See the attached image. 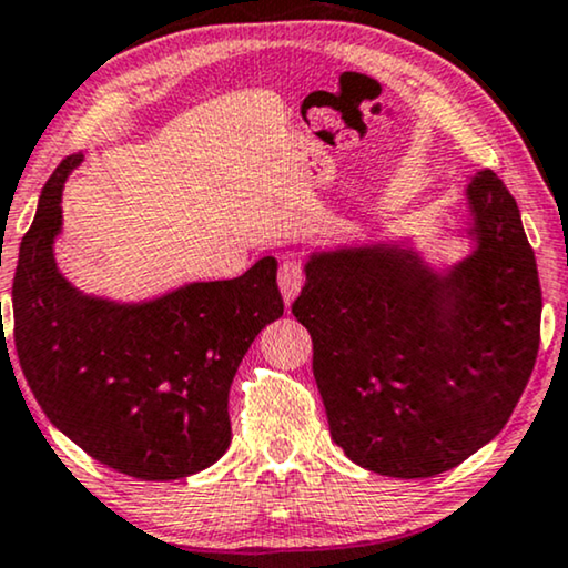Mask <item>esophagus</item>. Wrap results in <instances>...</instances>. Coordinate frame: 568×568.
Masks as SVG:
<instances>
[{"instance_id":"obj_1","label":"esophagus","mask_w":568,"mask_h":568,"mask_svg":"<svg viewBox=\"0 0 568 568\" xmlns=\"http://www.w3.org/2000/svg\"><path fill=\"white\" fill-rule=\"evenodd\" d=\"M277 285H280V293H283L285 306H291L293 298L298 296L301 285H304V267H301V262H296V260L280 262Z\"/></svg>"}]
</instances>
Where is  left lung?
<instances>
[{
    "label": "left lung",
    "instance_id": "8db88e82",
    "mask_svg": "<svg viewBox=\"0 0 568 568\" xmlns=\"http://www.w3.org/2000/svg\"><path fill=\"white\" fill-rule=\"evenodd\" d=\"M475 251L435 272L412 248L317 251L291 312L308 329L329 435L385 477L454 469L506 427L535 369L542 293L516 199L466 185Z\"/></svg>",
    "mask_w": 568,
    "mask_h": 568
}]
</instances>
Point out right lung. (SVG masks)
I'll use <instances>...</instances> for the list:
<instances>
[{
	"label": "right lung",
	"mask_w": 568,
	"mask_h": 568,
	"mask_svg": "<svg viewBox=\"0 0 568 568\" xmlns=\"http://www.w3.org/2000/svg\"><path fill=\"white\" fill-rule=\"evenodd\" d=\"M81 160L70 154L52 172L20 241V369L49 422L97 462L152 483L196 475L231 445L227 393L241 358L283 317L277 262L264 256L241 277L143 304L83 296L54 262L62 185Z\"/></svg>",
	"instance_id": "add662e5"
}]
</instances>
